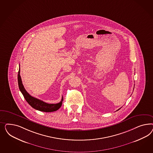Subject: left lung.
I'll return each mask as SVG.
<instances>
[{"label":"left lung","mask_w":153,"mask_h":153,"mask_svg":"<svg viewBox=\"0 0 153 153\" xmlns=\"http://www.w3.org/2000/svg\"><path fill=\"white\" fill-rule=\"evenodd\" d=\"M120 109H118V110H120ZM118 110H117V111H118Z\"/></svg>","instance_id":"left-lung-1"}]
</instances>
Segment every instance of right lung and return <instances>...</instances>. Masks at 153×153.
<instances>
[{"label":"right lung","mask_w":153,"mask_h":153,"mask_svg":"<svg viewBox=\"0 0 153 153\" xmlns=\"http://www.w3.org/2000/svg\"><path fill=\"white\" fill-rule=\"evenodd\" d=\"M18 83L19 88L25 100L29 104V105H30V106L33 107V108L40 111L51 112L57 111L62 106V102L63 100V97L62 98L61 101L57 104H48L38 99L37 98L31 96L25 90L22 82V79L20 76V67L19 68L18 73Z\"/></svg>","instance_id":"add662e5"}]
</instances>
